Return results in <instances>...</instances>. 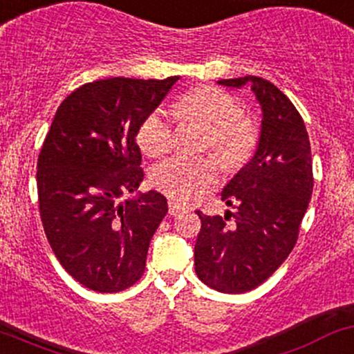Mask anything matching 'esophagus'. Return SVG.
<instances>
[{
  "label": "esophagus",
  "instance_id": "1",
  "mask_svg": "<svg viewBox=\"0 0 354 354\" xmlns=\"http://www.w3.org/2000/svg\"><path fill=\"white\" fill-rule=\"evenodd\" d=\"M185 207L181 203H178V201H174V200H169V213L171 215H178V213H181V212H185Z\"/></svg>",
  "mask_w": 354,
  "mask_h": 354
}]
</instances>
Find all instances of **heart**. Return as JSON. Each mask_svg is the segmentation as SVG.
Returning a JSON list of instances; mask_svg holds the SVG:
<instances>
[{"label": "heart", "mask_w": 354, "mask_h": 354, "mask_svg": "<svg viewBox=\"0 0 354 354\" xmlns=\"http://www.w3.org/2000/svg\"><path fill=\"white\" fill-rule=\"evenodd\" d=\"M180 119H196L209 129V145L225 165L236 166L250 156L257 133L250 120L242 118L239 102L227 92L201 87L188 92L174 104ZM138 145L147 156H161L173 146V129L161 107L142 119ZM151 183L178 201H192L218 183V168L213 159L173 156L151 171Z\"/></svg>", "instance_id": "1"}]
</instances>
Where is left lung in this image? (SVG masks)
<instances>
[{"label":"left lung","mask_w":354,"mask_h":354,"mask_svg":"<svg viewBox=\"0 0 354 354\" xmlns=\"http://www.w3.org/2000/svg\"><path fill=\"white\" fill-rule=\"evenodd\" d=\"M250 88L262 111L254 156L228 181L225 216L203 215L195 243V272L218 292L242 294L270 277L292 252L313 195V158L304 120L287 97L260 77L218 80ZM234 216V224L227 220Z\"/></svg>","instance_id":"8db88e82"}]
</instances>
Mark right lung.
<instances>
[{"mask_svg":"<svg viewBox=\"0 0 354 354\" xmlns=\"http://www.w3.org/2000/svg\"><path fill=\"white\" fill-rule=\"evenodd\" d=\"M180 77L97 80L73 91L46 134L37 165L40 216L53 254L77 282L120 292L141 279L149 242L168 213L145 180L136 136Z\"/></svg>","mask_w":354,"mask_h":354,"instance_id":"1","label":"right lung"}]
</instances>
